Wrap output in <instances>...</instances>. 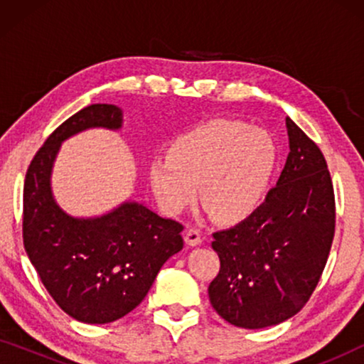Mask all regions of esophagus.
<instances>
[{
    "label": "esophagus",
    "instance_id": "esophagus-1",
    "mask_svg": "<svg viewBox=\"0 0 364 364\" xmlns=\"http://www.w3.org/2000/svg\"><path fill=\"white\" fill-rule=\"evenodd\" d=\"M202 240H203V238H202L200 230H197V228H188L187 233H186V242H187V245L197 247V245H200Z\"/></svg>",
    "mask_w": 364,
    "mask_h": 364
}]
</instances>
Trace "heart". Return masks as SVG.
I'll return each mask as SVG.
<instances>
[{
  "label": "heart",
  "mask_w": 364,
  "mask_h": 364,
  "mask_svg": "<svg viewBox=\"0 0 364 364\" xmlns=\"http://www.w3.org/2000/svg\"><path fill=\"white\" fill-rule=\"evenodd\" d=\"M277 144L267 131L232 119H210L181 134L167 159L149 166L159 203L178 213L200 196L217 220L235 223L258 210L270 192Z\"/></svg>",
  "instance_id": "obj_1"
}]
</instances>
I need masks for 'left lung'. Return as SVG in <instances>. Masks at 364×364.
Listing matches in <instances>:
<instances>
[{"label":"left lung","instance_id":"obj_1","mask_svg":"<svg viewBox=\"0 0 364 364\" xmlns=\"http://www.w3.org/2000/svg\"><path fill=\"white\" fill-rule=\"evenodd\" d=\"M290 154L258 207L213 233L220 270L208 285L223 320L247 330L273 326L305 306L320 282L335 237V192L315 142L287 117Z\"/></svg>","mask_w":364,"mask_h":364}]
</instances>
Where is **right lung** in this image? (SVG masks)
I'll list each match as a JSON object with an SVG mask.
<instances>
[{"instance_id":"add662e5","label":"right lung","mask_w":364,"mask_h":364,"mask_svg":"<svg viewBox=\"0 0 364 364\" xmlns=\"http://www.w3.org/2000/svg\"><path fill=\"white\" fill-rule=\"evenodd\" d=\"M92 127L117 131L122 111L92 104L64 121L29 164L23 192V242L44 288L63 311L91 325L116 321L151 290L159 270L182 250V223L139 202L77 218L58 205L51 172L61 144Z\"/></svg>"}]
</instances>
